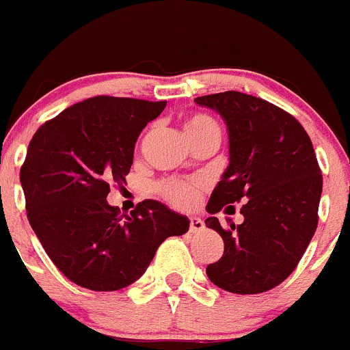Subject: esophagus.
Segmentation results:
<instances>
[{
    "label": "esophagus",
    "instance_id": "1",
    "mask_svg": "<svg viewBox=\"0 0 350 350\" xmlns=\"http://www.w3.org/2000/svg\"><path fill=\"white\" fill-rule=\"evenodd\" d=\"M204 230V221L200 217H190L189 221V231L190 233H199V231Z\"/></svg>",
    "mask_w": 350,
    "mask_h": 350
}]
</instances>
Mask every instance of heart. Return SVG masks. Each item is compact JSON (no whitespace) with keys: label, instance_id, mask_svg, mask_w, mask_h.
I'll list each match as a JSON object with an SVG mask.
<instances>
[{"label":"heart","instance_id":"b5f03b06","mask_svg":"<svg viewBox=\"0 0 350 350\" xmlns=\"http://www.w3.org/2000/svg\"><path fill=\"white\" fill-rule=\"evenodd\" d=\"M185 133L190 143L202 139L221 141L219 122L207 113H192L185 120ZM204 182L199 178H170L158 185V193L176 209H192L204 190Z\"/></svg>","mask_w":350,"mask_h":350}]
</instances>
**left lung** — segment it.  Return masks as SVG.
I'll use <instances>...</instances> for the list:
<instances>
[{
	"label": "left lung",
	"mask_w": 350,
	"mask_h": 350,
	"mask_svg": "<svg viewBox=\"0 0 350 350\" xmlns=\"http://www.w3.org/2000/svg\"><path fill=\"white\" fill-rule=\"evenodd\" d=\"M196 103L219 112L230 134V167L206 209L216 214L228 205L230 214L243 202L245 217L228 219L230 228L207 217L224 254L206 274L224 291L265 293L291 275L317 231L323 178L313 144L291 113L258 96L223 92Z\"/></svg>",
	"instance_id": "obj_1"
}]
</instances>
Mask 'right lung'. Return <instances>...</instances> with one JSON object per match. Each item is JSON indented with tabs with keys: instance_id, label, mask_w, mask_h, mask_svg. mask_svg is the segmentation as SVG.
Here are the masks:
<instances>
[{
	"instance_id": "right-lung-1",
	"label": "right lung",
	"mask_w": 350,
	"mask_h": 350,
	"mask_svg": "<svg viewBox=\"0 0 350 350\" xmlns=\"http://www.w3.org/2000/svg\"><path fill=\"white\" fill-rule=\"evenodd\" d=\"M167 102L100 95L62 110L37 129L20 168L27 217L54 265L75 284L117 291L136 282L168 237L189 219L157 200L120 216L109 206L124 183L134 144Z\"/></svg>"
}]
</instances>
